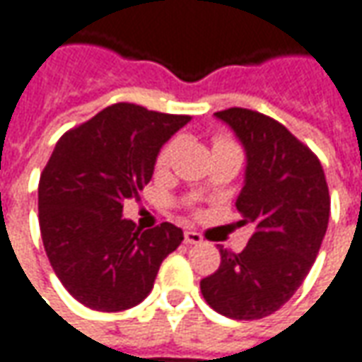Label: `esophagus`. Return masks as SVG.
I'll list each match as a JSON object with an SVG mask.
<instances>
[{"instance_id":"1","label":"esophagus","mask_w":362,"mask_h":362,"mask_svg":"<svg viewBox=\"0 0 362 362\" xmlns=\"http://www.w3.org/2000/svg\"><path fill=\"white\" fill-rule=\"evenodd\" d=\"M184 243L186 244H200L202 243V234L196 230H186L184 232Z\"/></svg>"}]
</instances>
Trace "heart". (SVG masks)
Masks as SVG:
<instances>
[{"label":"heart","instance_id":"heart-1","mask_svg":"<svg viewBox=\"0 0 362 362\" xmlns=\"http://www.w3.org/2000/svg\"><path fill=\"white\" fill-rule=\"evenodd\" d=\"M216 142H230V140H226V138H220ZM172 156H174V142H168L160 152H158L156 158V166L158 168H166L170 162H172Z\"/></svg>","mask_w":362,"mask_h":362}]
</instances>
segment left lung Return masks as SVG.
Listing matches in <instances>:
<instances>
[{
  "label": "left lung",
  "mask_w": 362,
  "mask_h": 362,
  "mask_svg": "<svg viewBox=\"0 0 362 362\" xmlns=\"http://www.w3.org/2000/svg\"><path fill=\"white\" fill-rule=\"evenodd\" d=\"M246 150L238 226L252 224L243 252L220 248V267L200 281L216 313L264 318L291 300L315 264L329 226L330 196L317 154L281 122L246 107L216 112Z\"/></svg>",
  "instance_id": "8db88e82"
}]
</instances>
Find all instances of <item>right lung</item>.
<instances>
[{
    "instance_id": "obj_1",
    "label": "right lung",
    "mask_w": 362,
    "mask_h": 362,
    "mask_svg": "<svg viewBox=\"0 0 362 362\" xmlns=\"http://www.w3.org/2000/svg\"><path fill=\"white\" fill-rule=\"evenodd\" d=\"M188 122L119 102L57 140L40 176V230L57 279L83 306L118 313L142 303L184 240L170 222L142 230L122 210L150 182L162 144Z\"/></svg>"
}]
</instances>
